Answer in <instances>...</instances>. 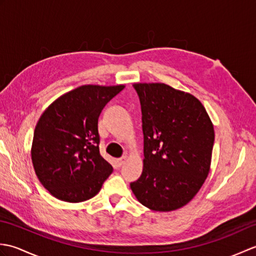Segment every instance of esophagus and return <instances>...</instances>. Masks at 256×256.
Masks as SVG:
<instances>
[{"instance_id":"esophagus-1","label":"esophagus","mask_w":256,"mask_h":256,"mask_svg":"<svg viewBox=\"0 0 256 256\" xmlns=\"http://www.w3.org/2000/svg\"><path fill=\"white\" fill-rule=\"evenodd\" d=\"M125 162H126V157H122V158L118 160V166H122V165H124Z\"/></svg>"}]
</instances>
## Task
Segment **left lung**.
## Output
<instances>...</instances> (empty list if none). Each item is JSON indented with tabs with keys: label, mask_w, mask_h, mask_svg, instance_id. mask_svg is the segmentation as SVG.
I'll return each instance as SVG.
<instances>
[{
	"label": "left lung",
	"mask_w": 256,
	"mask_h": 256,
	"mask_svg": "<svg viewBox=\"0 0 256 256\" xmlns=\"http://www.w3.org/2000/svg\"><path fill=\"white\" fill-rule=\"evenodd\" d=\"M142 106L143 172L131 184L146 208L168 212L192 200L208 177L214 130L202 103L162 82H136Z\"/></svg>",
	"instance_id": "left-lung-1"
}]
</instances>
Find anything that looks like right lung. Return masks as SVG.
<instances>
[{
	"mask_svg": "<svg viewBox=\"0 0 256 256\" xmlns=\"http://www.w3.org/2000/svg\"><path fill=\"white\" fill-rule=\"evenodd\" d=\"M124 84L80 86L50 103L36 124L30 155L54 197L77 204L100 192L113 168L100 154L98 118Z\"/></svg>",
	"mask_w": 256,
	"mask_h": 256,
	"instance_id": "right-lung-1",
	"label": "right lung"
}]
</instances>
